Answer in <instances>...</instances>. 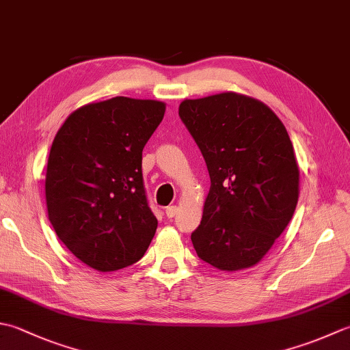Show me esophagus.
<instances>
[{
    "mask_svg": "<svg viewBox=\"0 0 350 350\" xmlns=\"http://www.w3.org/2000/svg\"><path fill=\"white\" fill-rule=\"evenodd\" d=\"M165 214H167L168 218H174L176 214H177V206H168L165 209Z\"/></svg>",
    "mask_w": 350,
    "mask_h": 350,
    "instance_id": "1",
    "label": "esophagus"
}]
</instances>
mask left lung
<instances>
[{"label":"left lung","instance_id":"left-lung-1","mask_svg":"<svg viewBox=\"0 0 350 350\" xmlns=\"http://www.w3.org/2000/svg\"><path fill=\"white\" fill-rule=\"evenodd\" d=\"M179 116L206 162L211 188L191 234L202 261L224 271L262 259L293 218L299 168L275 112L235 92L185 100Z\"/></svg>","mask_w":350,"mask_h":350}]
</instances>
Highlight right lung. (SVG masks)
<instances>
[{"mask_svg":"<svg viewBox=\"0 0 350 350\" xmlns=\"http://www.w3.org/2000/svg\"><path fill=\"white\" fill-rule=\"evenodd\" d=\"M163 113L165 105L154 100L91 103L68 116L53 141L48 218L68 250L95 270L135 264L154 237L142 150Z\"/></svg>","mask_w":350,"mask_h":350,"instance_id":"add662e5","label":"right lung"}]
</instances>
